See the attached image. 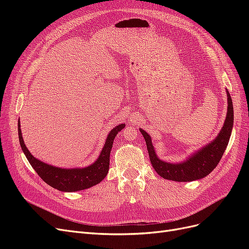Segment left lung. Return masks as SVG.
I'll list each match as a JSON object with an SVG mask.
<instances>
[{
	"instance_id": "obj_1",
	"label": "left lung",
	"mask_w": 249,
	"mask_h": 249,
	"mask_svg": "<svg viewBox=\"0 0 249 249\" xmlns=\"http://www.w3.org/2000/svg\"><path fill=\"white\" fill-rule=\"evenodd\" d=\"M227 92L229 107L227 118H225V123L220 133L218 134V136L213 142H211L210 144L200 149L199 152L194 154L191 158H189V160H187L184 163L171 164L161 161L156 156L154 146L152 144V138L149 137V135L145 131L140 129V132L142 133L146 142L150 163H152L153 167L157 171L158 175L166 179L177 180V182H191V180L205 178L210 172H212V170L221 160L224 150L228 146L232 129V102L229 91Z\"/></svg>"
}]
</instances>
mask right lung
<instances>
[{
    "label": "right lung",
    "instance_id": "obj_1",
    "mask_svg": "<svg viewBox=\"0 0 249 249\" xmlns=\"http://www.w3.org/2000/svg\"><path fill=\"white\" fill-rule=\"evenodd\" d=\"M124 127V124H119L113 129L108 135L106 143L102 150V153L92 165L86 168L80 169H62L51 166L49 164L43 163L30 154L28 148L25 145V142L22 140L20 124L18 120V138L22 152L25 153L29 163L37 172L42 180H44L48 185L55 188L57 190L64 192H73L79 191L87 188L92 187L96 184L101 183L106 178L109 164H110V153L113 145V140L119 131H122Z\"/></svg>",
    "mask_w": 249,
    "mask_h": 249
}]
</instances>
